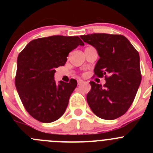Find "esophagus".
Segmentation results:
<instances>
[{"label": "esophagus", "mask_w": 153, "mask_h": 153, "mask_svg": "<svg viewBox=\"0 0 153 153\" xmlns=\"http://www.w3.org/2000/svg\"><path fill=\"white\" fill-rule=\"evenodd\" d=\"M83 83H85V81H83V80H81V79H79V80H78V84H83Z\"/></svg>", "instance_id": "esophagus-1"}]
</instances>
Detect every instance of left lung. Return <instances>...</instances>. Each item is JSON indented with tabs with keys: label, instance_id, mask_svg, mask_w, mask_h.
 <instances>
[{
	"label": "left lung",
	"instance_id": "left-lung-1",
	"mask_svg": "<svg viewBox=\"0 0 153 153\" xmlns=\"http://www.w3.org/2000/svg\"><path fill=\"white\" fill-rule=\"evenodd\" d=\"M96 49L100 58L95 75H105L104 86L90 81L86 100L93 113L105 120L119 118L132 105L141 81L140 57L129 40L121 35L94 33L81 35Z\"/></svg>",
	"mask_w": 153,
	"mask_h": 153
}]
</instances>
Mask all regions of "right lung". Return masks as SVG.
<instances>
[{
	"instance_id": "add662e5",
	"label": "right lung",
	"mask_w": 153,
	"mask_h": 153,
	"mask_svg": "<svg viewBox=\"0 0 153 153\" xmlns=\"http://www.w3.org/2000/svg\"><path fill=\"white\" fill-rule=\"evenodd\" d=\"M84 44L78 36H53L32 40L20 52L17 61L15 86L29 115L43 123L61 118L77 81L69 83L54 80L55 68L64 66L67 56Z\"/></svg>"
}]
</instances>
